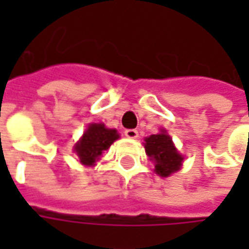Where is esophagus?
Masks as SVG:
<instances>
[{"label": "esophagus", "instance_id": "1", "mask_svg": "<svg viewBox=\"0 0 249 249\" xmlns=\"http://www.w3.org/2000/svg\"><path fill=\"white\" fill-rule=\"evenodd\" d=\"M124 136H126L127 139H137V137H139V131L134 129H129L124 131Z\"/></svg>", "mask_w": 249, "mask_h": 249}]
</instances>
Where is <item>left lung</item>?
Instances as JSON below:
<instances>
[{"label":"left lung","instance_id":"left-lung-1","mask_svg":"<svg viewBox=\"0 0 249 249\" xmlns=\"http://www.w3.org/2000/svg\"><path fill=\"white\" fill-rule=\"evenodd\" d=\"M144 141L145 154L155 163L154 170L157 175L167 177L180 170L184 158L176 149L166 130H160L158 134H152Z\"/></svg>","mask_w":249,"mask_h":249}]
</instances>
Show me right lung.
Listing matches in <instances>:
<instances>
[{"label": "right lung", "mask_w": 249, "mask_h": 249, "mask_svg": "<svg viewBox=\"0 0 249 249\" xmlns=\"http://www.w3.org/2000/svg\"><path fill=\"white\" fill-rule=\"evenodd\" d=\"M118 139L119 133L115 129L105 127L104 123H91L73 149L82 165L94 166L102 152L109 148Z\"/></svg>", "instance_id": "right-lung-1"}]
</instances>
